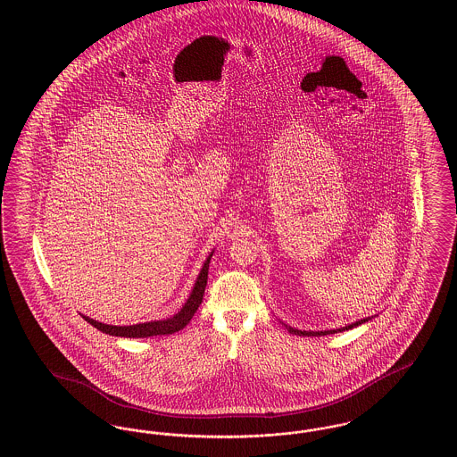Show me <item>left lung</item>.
<instances>
[{
  "instance_id": "8db88e82",
  "label": "left lung",
  "mask_w": 457,
  "mask_h": 457,
  "mask_svg": "<svg viewBox=\"0 0 457 457\" xmlns=\"http://www.w3.org/2000/svg\"><path fill=\"white\" fill-rule=\"evenodd\" d=\"M373 317H367V319H361V320H356V322H353V324H349V326L339 327V328H330V330H300V328H295V327L287 326V324H284L286 328L291 332V334H296V336H327V334H336V332H345V330H349V328H354V327L361 326V324H365V322H369L371 320Z\"/></svg>"
}]
</instances>
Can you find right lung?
I'll use <instances>...</instances> for the list:
<instances>
[{
    "label": "right lung",
    "mask_w": 457,
    "mask_h": 457,
    "mask_svg": "<svg viewBox=\"0 0 457 457\" xmlns=\"http://www.w3.org/2000/svg\"><path fill=\"white\" fill-rule=\"evenodd\" d=\"M212 253H214V250L209 253V257L204 262L188 300L185 302L178 313H174L173 317H168V319H162V320H151V322H144V324H133V326H109V324L97 322V320L86 317V315H82V317L87 320L90 326L96 327L97 330L109 334V336H116V337H137L138 339V337L174 334L192 320V317L195 315L198 306L204 300V291H205V286H207V274H209V263L212 259Z\"/></svg>",
    "instance_id": "1"
}]
</instances>
